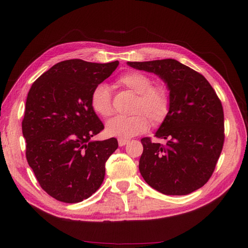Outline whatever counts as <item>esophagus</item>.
<instances>
[{
    "mask_svg": "<svg viewBox=\"0 0 248 248\" xmlns=\"http://www.w3.org/2000/svg\"><path fill=\"white\" fill-rule=\"evenodd\" d=\"M118 144H119L120 147H122V146H125V145L128 144V140H124V139H118Z\"/></svg>",
    "mask_w": 248,
    "mask_h": 248,
    "instance_id": "1",
    "label": "esophagus"
}]
</instances>
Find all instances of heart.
Masks as SVG:
<instances>
[{
	"mask_svg": "<svg viewBox=\"0 0 248 248\" xmlns=\"http://www.w3.org/2000/svg\"><path fill=\"white\" fill-rule=\"evenodd\" d=\"M118 84L134 94L133 116H117L106 125V131L110 137L130 139L148 130L150 121L153 126H159L169 116L170 95L163 84H153L152 78L140 71H129L118 78ZM91 107L96 114L103 118L109 117L114 108L109 88L104 82L96 85L90 97Z\"/></svg>",
	"mask_w": 248,
	"mask_h": 248,
	"instance_id": "obj_1",
	"label": "heart"
}]
</instances>
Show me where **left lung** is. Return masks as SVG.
<instances>
[{
	"instance_id": "1",
	"label": "left lung",
	"mask_w": 248,
	"mask_h": 248,
	"mask_svg": "<svg viewBox=\"0 0 248 248\" xmlns=\"http://www.w3.org/2000/svg\"><path fill=\"white\" fill-rule=\"evenodd\" d=\"M153 72L170 90V109L155 137L164 145L141 139L139 169L145 181L163 194L185 196L204 186L218 160L224 141L221 102L201 73L174 59L127 62Z\"/></svg>"
}]
</instances>
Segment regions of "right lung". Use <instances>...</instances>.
Instances as JSON below:
<instances>
[{
  "label": "right lung",
  "mask_w": 248,
  "mask_h": 248,
  "mask_svg": "<svg viewBox=\"0 0 248 248\" xmlns=\"http://www.w3.org/2000/svg\"><path fill=\"white\" fill-rule=\"evenodd\" d=\"M118 65L66 60L37 78L28 93L21 123L27 160L41 188L60 202L84 201L103 182L118 140H92L104 126L90 97Z\"/></svg>",
  "instance_id": "add662e5"
}]
</instances>
